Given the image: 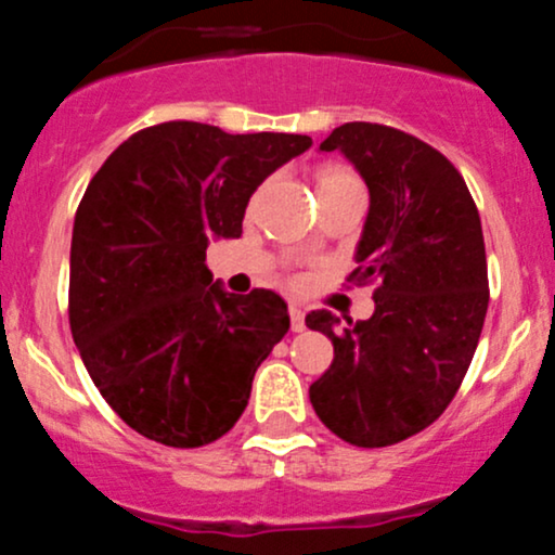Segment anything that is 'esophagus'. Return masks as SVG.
Wrapping results in <instances>:
<instances>
[{"label":"esophagus","instance_id":"34e87169","mask_svg":"<svg viewBox=\"0 0 555 555\" xmlns=\"http://www.w3.org/2000/svg\"><path fill=\"white\" fill-rule=\"evenodd\" d=\"M289 319H292V332H302L306 328V313L300 306H289Z\"/></svg>","mask_w":555,"mask_h":555}]
</instances>
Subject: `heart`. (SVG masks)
<instances>
[{
    "instance_id": "obj_1",
    "label": "heart",
    "mask_w": 555,
    "mask_h": 555,
    "mask_svg": "<svg viewBox=\"0 0 555 555\" xmlns=\"http://www.w3.org/2000/svg\"><path fill=\"white\" fill-rule=\"evenodd\" d=\"M350 170L345 168H324L319 173V186L321 184H332V181H343V179H350Z\"/></svg>"
}]
</instances>
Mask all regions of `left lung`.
Returning a JSON list of instances; mask_svg holds the SVG:
<instances>
[{
    "label": "left lung",
    "instance_id": "left-lung-1",
    "mask_svg": "<svg viewBox=\"0 0 555 555\" xmlns=\"http://www.w3.org/2000/svg\"><path fill=\"white\" fill-rule=\"evenodd\" d=\"M321 150L343 152L369 186L347 282H376V308L347 326L306 315L334 345L310 403L339 440L387 448L435 424L464 382L490 302L482 221L459 168L411 133L356 120Z\"/></svg>",
    "mask_w": 555,
    "mask_h": 555
}]
</instances>
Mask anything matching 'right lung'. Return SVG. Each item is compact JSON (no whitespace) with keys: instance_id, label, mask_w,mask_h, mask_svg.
Listing matches in <instances>:
<instances>
[{"instance_id":"obj_1","label":"right lung","mask_w":555,"mask_h":555,"mask_svg":"<svg viewBox=\"0 0 555 555\" xmlns=\"http://www.w3.org/2000/svg\"><path fill=\"white\" fill-rule=\"evenodd\" d=\"M310 144L168 120L126 139L89 181L70 242L73 343L107 405L147 440L210 446L247 408L289 328L287 302L223 292L205 249L240 236L255 189Z\"/></svg>"}]
</instances>
